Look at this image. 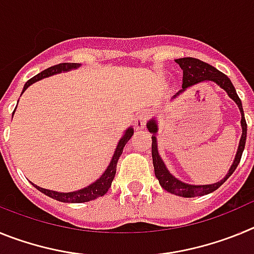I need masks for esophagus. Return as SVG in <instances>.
Listing matches in <instances>:
<instances>
[{"label": "esophagus", "mask_w": 254, "mask_h": 254, "mask_svg": "<svg viewBox=\"0 0 254 254\" xmlns=\"http://www.w3.org/2000/svg\"><path fill=\"white\" fill-rule=\"evenodd\" d=\"M147 118H149V114H147V112H145V111L138 112L137 116H136V120H134V126H136V128L137 129L143 128L147 122Z\"/></svg>", "instance_id": "obj_1"}]
</instances>
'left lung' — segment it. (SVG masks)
I'll list each match as a JSON object with an SVG mask.
<instances>
[{"label": "left lung", "mask_w": 254, "mask_h": 254, "mask_svg": "<svg viewBox=\"0 0 254 254\" xmlns=\"http://www.w3.org/2000/svg\"><path fill=\"white\" fill-rule=\"evenodd\" d=\"M177 64L181 66V68L183 69V78H182V89L181 91H185L187 87L192 86L194 84H198V82L202 81H214L219 85L221 89L228 93V95L237 103V105L241 109L242 113V128H243V133H242L241 142H239V147H238L237 155H235V160L233 163L232 168L229 169V173L225 176V178L221 179L217 183L214 185H206V186H192L187 185V183H183V182L178 181L176 177H173L168 169L164 165L163 160L160 159V155L158 152V145H156V137L152 136V143H151V154H152V164H154V170H155V177L158 178L159 183H160L161 187L165 190L170 192V193L178 194L182 197H197V196H203V194L211 193L216 190L220 186L223 185L224 182L232 176L234 170L237 169L238 164L242 159V154H243L244 146H246V140H247V122L246 118H244V112L243 107H242V102L238 96L237 91H235L234 85L232 84V81L229 80L228 76L225 73L220 72L219 69L215 68L214 66L202 62V61L197 60V58L192 57H185L176 60ZM179 91V93H181ZM178 93V94H179ZM147 128L151 133H156L158 131V127H156V123L155 121H150L147 123Z\"/></svg>", "instance_id": "obj_1"}]
</instances>
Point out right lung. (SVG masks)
<instances>
[{
  "mask_svg": "<svg viewBox=\"0 0 254 254\" xmlns=\"http://www.w3.org/2000/svg\"><path fill=\"white\" fill-rule=\"evenodd\" d=\"M80 64H55V66L49 67V68L44 69L40 73H38L37 76L34 77H31L30 80L26 81V84L24 85V89L22 91H25L28 89V86H30L33 82L38 81L40 78L48 77L51 75H55V73L62 72V71H68L71 68H76ZM132 134H133V129L128 128L126 131L125 136L121 138L120 143H118V146H117L116 152L113 155V159H112L111 164H109V167L107 168V170L104 172L102 177H100L95 183L90 185L89 187L84 188V190H76V192H68V193H61V192H55V190H44V188H40L38 186H34L37 190H39L40 192H43L44 194L49 196L51 198H55L57 201H61V202H71V203H81V202H87V201H91V199H95L98 197L104 196L105 193L108 192V190L111 188L112 182H113L114 176H116V169H117V163L120 160V156L122 155L123 152V147L127 142H128L129 138L132 137Z\"/></svg>",
  "mask_w": 254,
  "mask_h": 254,
  "instance_id": "right-lung-1",
  "label": "right lung"
}]
</instances>
